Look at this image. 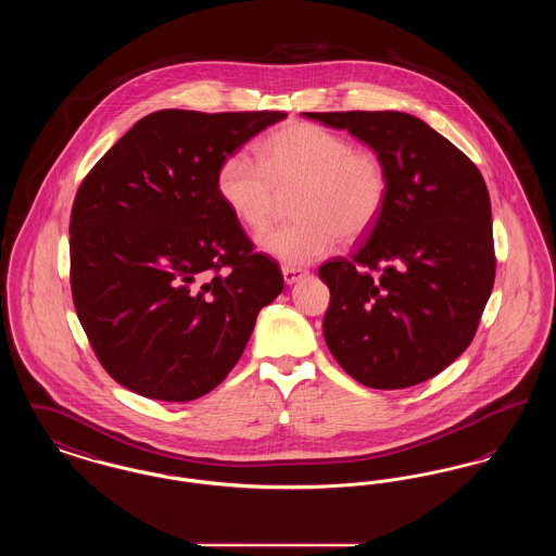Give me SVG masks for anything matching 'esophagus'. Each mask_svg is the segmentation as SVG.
Segmentation results:
<instances>
[{"instance_id":"obj_1","label":"esophagus","mask_w":556,"mask_h":556,"mask_svg":"<svg viewBox=\"0 0 556 556\" xmlns=\"http://www.w3.org/2000/svg\"><path fill=\"white\" fill-rule=\"evenodd\" d=\"M281 273H283V281L291 286V283H295V281H300L302 277H306L308 275V270L306 268H300V266H283L281 268Z\"/></svg>"}]
</instances>
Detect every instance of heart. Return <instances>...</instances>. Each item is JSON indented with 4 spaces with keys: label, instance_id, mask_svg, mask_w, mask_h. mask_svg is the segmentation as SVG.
<instances>
[{
    "label": "heart",
    "instance_id": "heart-1",
    "mask_svg": "<svg viewBox=\"0 0 556 556\" xmlns=\"http://www.w3.org/2000/svg\"><path fill=\"white\" fill-rule=\"evenodd\" d=\"M216 193L241 225L268 227L281 193L293 191L298 216L258 239L261 248L288 266L325 256L338 238H361L388 198V168L369 148H352L340 132L315 123L279 127L258 146V160L231 152L218 162Z\"/></svg>",
    "mask_w": 556,
    "mask_h": 556
}]
</instances>
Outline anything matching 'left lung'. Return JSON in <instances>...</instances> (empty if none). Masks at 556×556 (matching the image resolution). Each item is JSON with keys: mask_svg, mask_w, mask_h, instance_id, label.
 <instances>
[{"mask_svg": "<svg viewBox=\"0 0 556 556\" xmlns=\"http://www.w3.org/2000/svg\"><path fill=\"white\" fill-rule=\"evenodd\" d=\"M345 129L388 168V198L350 256L320 265L323 336L375 390L417 386L471 344L494 288L490 193L476 164L406 112H304Z\"/></svg>", "mask_w": 556, "mask_h": 556, "instance_id": "1", "label": "left lung"}]
</instances>
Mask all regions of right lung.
<instances>
[{
    "mask_svg": "<svg viewBox=\"0 0 556 556\" xmlns=\"http://www.w3.org/2000/svg\"><path fill=\"white\" fill-rule=\"evenodd\" d=\"M286 112L159 110L83 179L71 212V290L108 375L189 402L236 367L281 268L254 252L216 193L218 162Z\"/></svg>",
    "mask_w": 556,
    "mask_h": 556,
    "instance_id": "obj_1",
    "label": "right lung"
}]
</instances>
